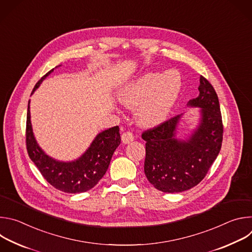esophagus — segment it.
I'll return each instance as SVG.
<instances>
[{
    "instance_id": "obj_1",
    "label": "esophagus",
    "mask_w": 252,
    "mask_h": 252,
    "mask_svg": "<svg viewBox=\"0 0 252 252\" xmlns=\"http://www.w3.org/2000/svg\"><path fill=\"white\" fill-rule=\"evenodd\" d=\"M134 139V135H133V133L131 132V131H129V130H127V131H126V132H124L123 134H122V140H123V142L124 143H129V142H131L132 140Z\"/></svg>"
}]
</instances>
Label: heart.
<instances>
[{
	"label": "heart",
	"instance_id": "1",
	"mask_svg": "<svg viewBox=\"0 0 252 252\" xmlns=\"http://www.w3.org/2000/svg\"><path fill=\"white\" fill-rule=\"evenodd\" d=\"M172 71L147 74L130 83L120 94V101L128 109H136V118L143 126H155L168 116L181 91V80L176 85Z\"/></svg>",
	"mask_w": 252,
	"mask_h": 252
}]
</instances>
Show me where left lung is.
I'll return each mask as SVG.
<instances>
[{
  "mask_svg": "<svg viewBox=\"0 0 252 252\" xmlns=\"http://www.w3.org/2000/svg\"><path fill=\"white\" fill-rule=\"evenodd\" d=\"M199 94L189 106L200 107L201 120L187 140L175 137L182 115L143 131L146 140L145 173L149 182L163 192H182L197 186L217 159L222 143L223 125L219 96L202 76Z\"/></svg>",
  "mask_w": 252,
  "mask_h": 252,
  "instance_id": "8db88e82",
  "label": "left lung"
}]
</instances>
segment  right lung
Masks as SVG:
<instances>
[{"label":"right lung","mask_w":252,"mask_h":252,"mask_svg":"<svg viewBox=\"0 0 252 252\" xmlns=\"http://www.w3.org/2000/svg\"><path fill=\"white\" fill-rule=\"evenodd\" d=\"M53 70L54 68L35 84L32 94ZM120 143L121 134L117 126L99 132L87 152L77 160L69 162L56 160L43 152L33 136L29 101L26 126V145L29 157L46 181L61 191L80 193L93 189L109 168L112 157Z\"/></svg>","instance_id":"1"}]
</instances>
